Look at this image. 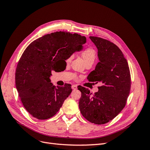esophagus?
<instances>
[{
    "mask_svg": "<svg viewBox=\"0 0 150 150\" xmlns=\"http://www.w3.org/2000/svg\"><path fill=\"white\" fill-rule=\"evenodd\" d=\"M77 88H78V87H77L76 85H72V89L75 90V89H76Z\"/></svg>",
    "mask_w": 150,
    "mask_h": 150,
    "instance_id": "obj_1",
    "label": "esophagus"
}]
</instances>
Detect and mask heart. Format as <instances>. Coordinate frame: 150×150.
<instances>
[{
    "mask_svg": "<svg viewBox=\"0 0 150 150\" xmlns=\"http://www.w3.org/2000/svg\"><path fill=\"white\" fill-rule=\"evenodd\" d=\"M95 56H96V53H95L94 49L92 47H86L82 51V57L84 59L85 62H87L89 61H93L95 59ZM72 59V56H69L66 59V62L69 63L71 62Z\"/></svg>",
    "mask_w": 150,
    "mask_h": 150,
    "instance_id": "heart-1",
    "label": "heart"
}]
</instances>
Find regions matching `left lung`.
Wrapping results in <instances>:
<instances>
[{
    "label": "left lung",
    "mask_w": 150,
    "mask_h": 150,
    "mask_svg": "<svg viewBox=\"0 0 150 150\" xmlns=\"http://www.w3.org/2000/svg\"><path fill=\"white\" fill-rule=\"evenodd\" d=\"M98 49L99 62L88 76L91 82H101L98 91L92 95L82 86L79 108L82 115L96 125L107 123L126 105L131 88V75L128 62L116 45L106 39L90 36Z\"/></svg>",
    "instance_id": "obj_1"
}]
</instances>
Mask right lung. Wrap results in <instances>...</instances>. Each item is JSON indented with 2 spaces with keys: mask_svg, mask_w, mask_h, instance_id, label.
Listing matches in <instances>:
<instances>
[{
  "mask_svg": "<svg viewBox=\"0 0 150 150\" xmlns=\"http://www.w3.org/2000/svg\"><path fill=\"white\" fill-rule=\"evenodd\" d=\"M86 38L78 34L59 31L46 34L31 42L18 62L16 86L23 106L38 120L55 115L72 91L71 85L53 86L52 71L76 51H81Z\"/></svg>",
  "mask_w": 150,
  "mask_h": 150,
  "instance_id": "1",
  "label": "right lung"
}]
</instances>
